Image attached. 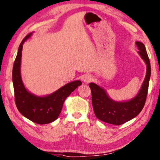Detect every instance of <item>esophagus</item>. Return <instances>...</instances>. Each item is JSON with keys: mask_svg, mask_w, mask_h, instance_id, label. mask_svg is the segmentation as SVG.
<instances>
[{"mask_svg": "<svg viewBox=\"0 0 160 160\" xmlns=\"http://www.w3.org/2000/svg\"><path fill=\"white\" fill-rule=\"evenodd\" d=\"M92 80H93V77H92V75H90V74H86V75L83 77V81H84L85 82H89Z\"/></svg>", "mask_w": 160, "mask_h": 160, "instance_id": "esophagus-1", "label": "esophagus"}]
</instances>
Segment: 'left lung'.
<instances>
[{
  "mask_svg": "<svg viewBox=\"0 0 160 160\" xmlns=\"http://www.w3.org/2000/svg\"><path fill=\"white\" fill-rule=\"evenodd\" d=\"M136 44L139 50L138 53L147 64V73L140 91L135 97L125 102H117L107 95L102 87L93 82L89 84L93 112L96 118L103 122L122 125L138 115L144 107L151 76V65L144 44L140 41H136Z\"/></svg>",
  "mask_w": 160,
  "mask_h": 160,
  "instance_id": "obj_1",
  "label": "left lung"
}]
</instances>
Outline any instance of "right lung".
Returning <instances> with one entry per match:
<instances>
[{"label": "right lung", "instance_id": "obj_1", "mask_svg": "<svg viewBox=\"0 0 160 160\" xmlns=\"http://www.w3.org/2000/svg\"><path fill=\"white\" fill-rule=\"evenodd\" d=\"M32 35L30 33L22 40L19 45L17 57L13 63L12 80L14 89L15 103L24 117L37 124H48L57 120L62 109L66 98L78 86L82 85L80 80L67 83L49 95L38 96L26 89L21 77L22 51L24 42Z\"/></svg>", "mask_w": 160, "mask_h": 160}]
</instances>
